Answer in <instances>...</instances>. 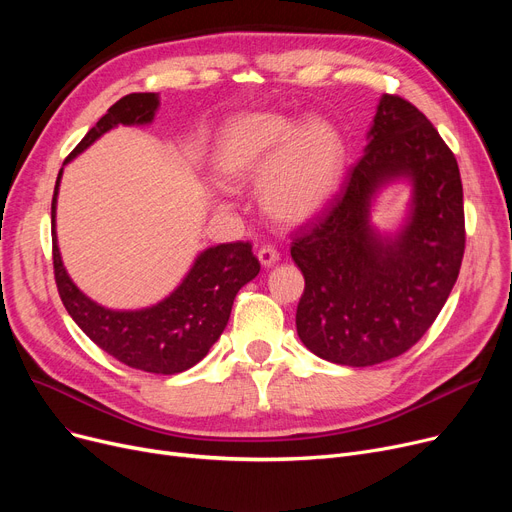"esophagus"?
<instances>
[{"label": "esophagus", "mask_w": 512, "mask_h": 512, "mask_svg": "<svg viewBox=\"0 0 512 512\" xmlns=\"http://www.w3.org/2000/svg\"><path fill=\"white\" fill-rule=\"evenodd\" d=\"M257 257H259V261H261V265H263V267H272V265H276V263H278L280 253H278V249H274V247L267 245V247H261V249H259Z\"/></svg>", "instance_id": "1"}]
</instances>
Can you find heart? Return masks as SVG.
Masks as SVG:
<instances>
[{"label": "heart", "instance_id": "heart-1", "mask_svg": "<svg viewBox=\"0 0 512 512\" xmlns=\"http://www.w3.org/2000/svg\"><path fill=\"white\" fill-rule=\"evenodd\" d=\"M213 170L224 182L261 179V203L282 224H305L324 211L344 176L346 147L324 122L299 124L282 114H242L213 145Z\"/></svg>", "mask_w": 512, "mask_h": 512}]
</instances>
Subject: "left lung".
<instances>
[{"mask_svg":"<svg viewBox=\"0 0 512 512\" xmlns=\"http://www.w3.org/2000/svg\"><path fill=\"white\" fill-rule=\"evenodd\" d=\"M414 186L408 224L394 237L368 222L392 179ZM465 253L463 184L454 153L413 103L382 95L363 157L290 255L305 276L297 332L309 351L348 367L407 353L434 324Z\"/></svg>","mask_w":512,"mask_h":512,"instance_id":"obj_1","label":"left lung"}]
</instances>
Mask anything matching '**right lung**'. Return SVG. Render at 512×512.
I'll list each match as a JSON object with an SVG mask.
<instances>
[{
  "label": "right lung",
  "mask_w": 512,
  "mask_h": 512,
  "mask_svg": "<svg viewBox=\"0 0 512 512\" xmlns=\"http://www.w3.org/2000/svg\"><path fill=\"white\" fill-rule=\"evenodd\" d=\"M157 105V93H130L122 97L85 134L64 164L118 124H149ZM62 170L51 201L53 274H56L60 299L76 326L101 351L132 369L174 375L197 365L209 353L213 342L222 336L236 292L261 270L251 251V242L238 240L205 249L180 286L153 307L137 311L105 309L76 288L62 263L56 236V203Z\"/></svg>",
  "instance_id": "obj_1"
}]
</instances>
